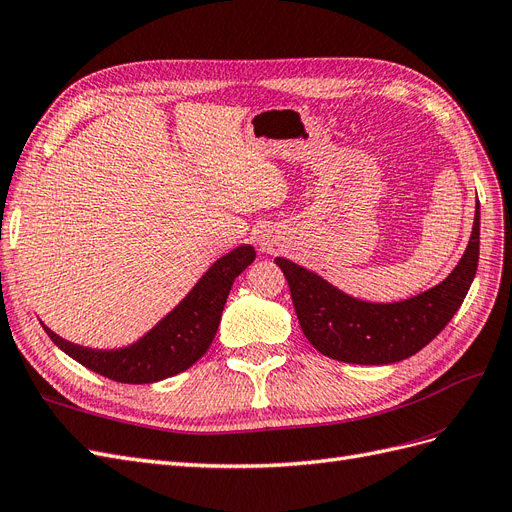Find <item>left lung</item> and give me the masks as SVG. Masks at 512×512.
I'll use <instances>...</instances> for the list:
<instances>
[{
    "label": "left lung",
    "instance_id": "8db88e82",
    "mask_svg": "<svg viewBox=\"0 0 512 512\" xmlns=\"http://www.w3.org/2000/svg\"><path fill=\"white\" fill-rule=\"evenodd\" d=\"M478 247L480 207L476 205L470 243L453 273L442 284L399 303L352 299L292 260L275 258V265L286 275L294 312L309 344L335 361L386 365L425 348L455 316L476 275Z\"/></svg>",
    "mask_w": 512,
    "mask_h": 512
}]
</instances>
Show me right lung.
Masks as SVG:
<instances>
[{"label":"right lung","mask_w":512,"mask_h":512,"mask_svg":"<svg viewBox=\"0 0 512 512\" xmlns=\"http://www.w3.org/2000/svg\"><path fill=\"white\" fill-rule=\"evenodd\" d=\"M254 258L252 245H241L222 256L173 312L128 348L91 350L66 342L44 324L42 329L74 361L115 382L149 384L177 376L209 350L232 282L252 265Z\"/></svg>","instance_id":"1"}]
</instances>
